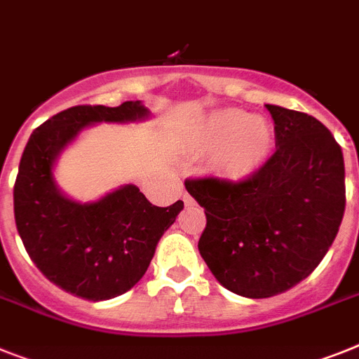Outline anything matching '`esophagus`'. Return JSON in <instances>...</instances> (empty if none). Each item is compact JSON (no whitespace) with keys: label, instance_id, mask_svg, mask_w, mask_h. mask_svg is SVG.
Masks as SVG:
<instances>
[{"label":"esophagus","instance_id":"obj_1","mask_svg":"<svg viewBox=\"0 0 359 359\" xmlns=\"http://www.w3.org/2000/svg\"><path fill=\"white\" fill-rule=\"evenodd\" d=\"M184 203L188 204V206H191V204H195V198L189 194H184Z\"/></svg>","mask_w":359,"mask_h":359}]
</instances>
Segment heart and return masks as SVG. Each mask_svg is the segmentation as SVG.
<instances>
[{"label":"heart","mask_w":359,"mask_h":359,"mask_svg":"<svg viewBox=\"0 0 359 359\" xmlns=\"http://www.w3.org/2000/svg\"><path fill=\"white\" fill-rule=\"evenodd\" d=\"M268 123L255 116H246L241 111H226L206 128V142L212 147H226L222 164L231 173L252 171L266 155L270 146Z\"/></svg>","instance_id":"heart-1"}]
</instances>
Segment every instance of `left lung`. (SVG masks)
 Instances as JSON below:
<instances>
[{"label": "left lung", "mask_w": 359, "mask_h": 359, "mask_svg": "<svg viewBox=\"0 0 359 359\" xmlns=\"http://www.w3.org/2000/svg\"><path fill=\"white\" fill-rule=\"evenodd\" d=\"M276 151L239 180H186L204 208L198 252L222 287L263 299L314 272L332 246L345 212L341 146L318 118L266 105Z\"/></svg>", "instance_id": "obj_1"}]
</instances>
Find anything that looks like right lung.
Listing matches in <instances>:
<instances>
[{
	"label": "right lung",
	"mask_w": 359,
	"mask_h": 359,
	"mask_svg": "<svg viewBox=\"0 0 359 359\" xmlns=\"http://www.w3.org/2000/svg\"><path fill=\"white\" fill-rule=\"evenodd\" d=\"M140 102L118 107L74 105L34 129L14 184V219L27 254L50 283L72 296L105 301L133 288L151 263L158 239L182 201L153 206L133 184L91 204L63 197L53 164L63 147L95 122L146 118Z\"/></svg>",
	"instance_id": "right-lung-1"
}]
</instances>
